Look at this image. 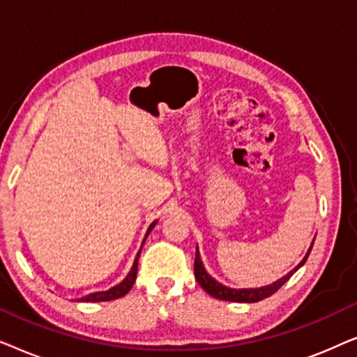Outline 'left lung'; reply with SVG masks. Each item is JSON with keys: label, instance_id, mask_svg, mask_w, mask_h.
<instances>
[{"label": "left lung", "instance_id": "1", "mask_svg": "<svg viewBox=\"0 0 357 357\" xmlns=\"http://www.w3.org/2000/svg\"><path fill=\"white\" fill-rule=\"evenodd\" d=\"M312 245H314V242H312ZM310 250H312V247L309 248V252H307L304 260H302L299 265L294 268V270L289 271L286 276H282L281 280H278L276 282H273V284H270V286L257 287V289H231V287L222 286L221 282L213 280V278L209 276L206 271H204L202 258H199V253L197 248V257H195V278H197L198 284L202 286L209 296L216 297V299L229 301V302H258V301L266 299V297H270L271 294H275V292L280 289V287L284 284V282L289 280V278L294 275V273L299 270L302 265H304V263L307 261V258H309Z\"/></svg>", "mask_w": 357, "mask_h": 357}]
</instances>
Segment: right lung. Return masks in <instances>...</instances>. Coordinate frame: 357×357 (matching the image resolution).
Segmentation results:
<instances>
[{
	"label": "right lung",
	"instance_id": "right-lung-1",
	"mask_svg": "<svg viewBox=\"0 0 357 357\" xmlns=\"http://www.w3.org/2000/svg\"><path fill=\"white\" fill-rule=\"evenodd\" d=\"M155 226V222H153L148 229V234L153 231V227ZM146 234V236H148ZM146 241V238H144ZM144 243V242H143ZM141 252V250H139ZM139 252L138 255H136V260L133 263V268H131V271L128 273V276L125 278L123 281L120 282V284H116L112 287L109 291H100V292H92V294H87L86 297H81L82 302H104V301H114V299H119V297H123L125 294H128V291L133 287L135 281H136V273H138V258H139Z\"/></svg>",
	"mask_w": 357,
	"mask_h": 357
}]
</instances>
